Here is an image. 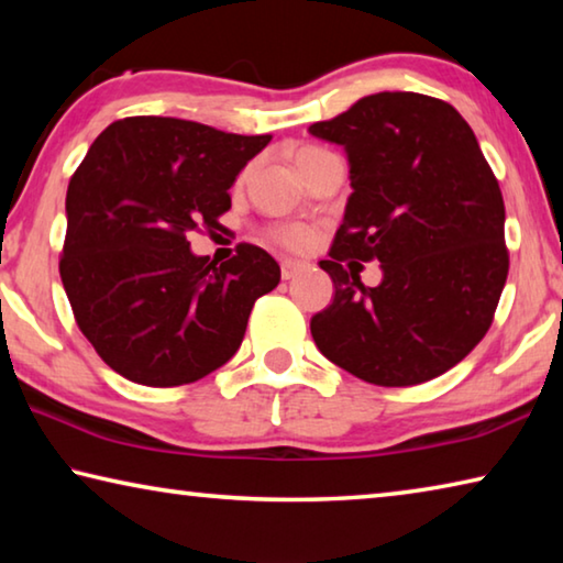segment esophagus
Returning a JSON list of instances; mask_svg holds the SVG:
<instances>
[{
  "label": "esophagus",
  "instance_id": "esophagus-1",
  "mask_svg": "<svg viewBox=\"0 0 563 563\" xmlns=\"http://www.w3.org/2000/svg\"><path fill=\"white\" fill-rule=\"evenodd\" d=\"M305 268H308V263H300V261H283V263H280L283 280L295 278V275H300Z\"/></svg>",
  "mask_w": 563,
  "mask_h": 563
}]
</instances>
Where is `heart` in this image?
I'll return each instance as SVG.
<instances>
[{
	"label": "heart",
	"instance_id": "b5f03b06",
	"mask_svg": "<svg viewBox=\"0 0 563 563\" xmlns=\"http://www.w3.org/2000/svg\"><path fill=\"white\" fill-rule=\"evenodd\" d=\"M320 154V148H312V146H302L295 151V161L302 164L305 158ZM273 243H278L283 247H288V251H308V247L316 243V231H312L310 225H302V223H290V225H278L273 228L268 233Z\"/></svg>",
	"mask_w": 563,
	"mask_h": 563
}]
</instances>
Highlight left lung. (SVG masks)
<instances>
[{
  "instance_id": "1",
  "label": "left lung",
  "mask_w": 563,
  "mask_h": 563,
  "mask_svg": "<svg viewBox=\"0 0 563 563\" xmlns=\"http://www.w3.org/2000/svg\"><path fill=\"white\" fill-rule=\"evenodd\" d=\"M310 133L345 146L352 186L320 261L335 298L312 316V340L379 387L440 377L487 335L509 273L504 198L474 131L442 99L379 91ZM355 260L380 261L377 289Z\"/></svg>"
}]
</instances>
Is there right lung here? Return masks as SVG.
<instances>
[{"mask_svg": "<svg viewBox=\"0 0 563 563\" xmlns=\"http://www.w3.org/2000/svg\"><path fill=\"white\" fill-rule=\"evenodd\" d=\"M271 133L241 136L170 117H129L99 133L66 190L59 273L74 320L107 365L131 383L178 387L241 347L255 300L280 283L258 245L231 261L190 253V231H213L228 188Z\"/></svg>", "mask_w": 563, "mask_h": 563, "instance_id": "right-lung-1", "label": "right lung"}]
</instances>
